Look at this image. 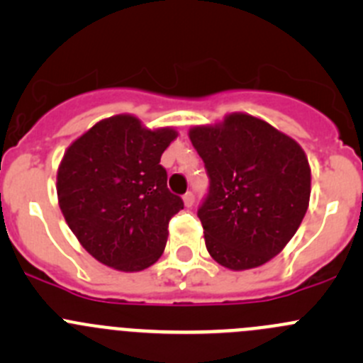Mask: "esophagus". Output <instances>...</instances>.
Returning <instances> with one entry per match:
<instances>
[{
	"mask_svg": "<svg viewBox=\"0 0 363 363\" xmlns=\"http://www.w3.org/2000/svg\"><path fill=\"white\" fill-rule=\"evenodd\" d=\"M182 200H184L186 207H191V205L195 203V195H193L191 191H188L184 196H182Z\"/></svg>",
	"mask_w": 363,
	"mask_h": 363,
	"instance_id": "obj_1",
	"label": "esophagus"
}]
</instances>
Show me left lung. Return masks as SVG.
Here are the masks:
<instances>
[{"label": "left lung", "instance_id": "1", "mask_svg": "<svg viewBox=\"0 0 363 363\" xmlns=\"http://www.w3.org/2000/svg\"><path fill=\"white\" fill-rule=\"evenodd\" d=\"M189 140L211 179L199 208L208 255L230 270L255 269L279 255L309 207L303 149L242 112L191 128Z\"/></svg>", "mask_w": 363, "mask_h": 363}]
</instances>
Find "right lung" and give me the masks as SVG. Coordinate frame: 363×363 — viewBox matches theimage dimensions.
<instances>
[{
    "instance_id": "1",
    "label": "right lung",
    "mask_w": 363,
    "mask_h": 363,
    "mask_svg": "<svg viewBox=\"0 0 363 363\" xmlns=\"http://www.w3.org/2000/svg\"><path fill=\"white\" fill-rule=\"evenodd\" d=\"M177 138L130 113L108 117L77 138L57 168V200L69 230L104 265L138 272L158 262L168 221L184 203L160 164Z\"/></svg>"
}]
</instances>
